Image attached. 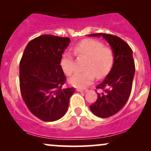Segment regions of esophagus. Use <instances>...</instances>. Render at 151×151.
Wrapping results in <instances>:
<instances>
[{
  "mask_svg": "<svg viewBox=\"0 0 151 151\" xmlns=\"http://www.w3.org/2000/svg\"><path fill=\"white\" fill-rule=\"evenodd\" d=\"M77 91H79V92H86V91H87V89H76Z\"/></svg>",
  "mask_w": 151,
  "mask_h": 151,
  "instance_id": "34e87169",
  "label": "esophagus"
}]
</instances>
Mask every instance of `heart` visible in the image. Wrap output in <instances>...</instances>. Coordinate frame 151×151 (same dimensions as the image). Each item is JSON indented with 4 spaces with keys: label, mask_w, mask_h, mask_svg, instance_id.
<instances>
[{
    "label": "heart",
    "mask_w": 151,
    "mask_h": 151,
    "mask_svg": "<svg viewBox=\"0 0 151 151\" xmlns=\"http://www.w3.org/2000/svg\"><path fill=\"white\" fill-rule=\"evenodd\" d=\"M74 52L79 57L87 58L84 70L76 72L69 79L71 85L78 88L89 86L94 80L104 77L110 72L113 65L114 55L112 50L104 46L103 43L93 40H84L76 45ZM62 70L67 75H71L74 71V63L72 55L65 52L60 60Z\"/></svg>",
    "instance_id": "1"
}]
</instances>
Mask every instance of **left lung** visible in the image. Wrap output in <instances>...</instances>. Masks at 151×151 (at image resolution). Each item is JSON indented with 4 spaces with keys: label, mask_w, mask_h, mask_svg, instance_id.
<instances>
[{
    "label": "left lung",
    "mask_w": 151,
    "mask_h": 151,
    "mask_svg": "<svg viewBox=\"0 0 151 151\" xmlns=\"http://www.w3.org/2000/svg\"><path fill=\"white\" fill-rule=\"evenodd\" d=\"M91 37L102 36L111 46L114 52L113 67L106 79L96 86L104 90L97 93L98 99L90 106L91 112L100 118L114 116L126 104L132 89L135 74L133 51L129 45L113 35L94 33Z\"/></svg>",
    "instance_id": "8db88e82"
}]
</instances>
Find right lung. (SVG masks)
<instances>
[{
    "instance_id": "add662e5",
    "label": "right lung",
    "mask_w": 151,
    "mask_h": 151,
    "mask_svg": "<svg viewBox=\"0 0 151 151\" xmlns=\"http://www.w3.org/2000/svg\"><path fill=\"white\" fill-rule=\"evenodd\" d=\"M69 37L43 35L26 46L20 62V89L30 111L44 121H55L67 112L74 88L64 89L67 78L60 66Z\"/></svg>"
}]
</instances>
